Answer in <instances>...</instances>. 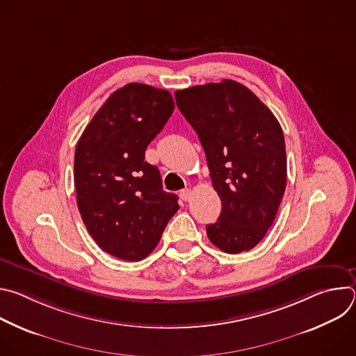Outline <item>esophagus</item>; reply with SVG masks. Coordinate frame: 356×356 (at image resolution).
Listing matches in <instances>:
<instances>
[{
  "label": "esophagus",
  "mask_w": 356,
  "mask_h": 356,
  "mask_svg": "<svg viewBox=\"0 0 356 356\" xmlns=\"http://www.w3.org/2000/svg\"><path fill=\"white\" fill-rule=\"evenodd\" d=\"M180 198H181L183 201H188V200L191 198V190H190V188L181 190V191H180Z\"/></svg>",
  "instance_id": "34e87169"
}]
</instances>
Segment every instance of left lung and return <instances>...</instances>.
Wrapping results in <instances>:
<instances>
[{"label":"left lung","instance_id":"left-lung-1","mask_svg":"<svg viewBox=\"0 0 356 356\" xmlns=\"http://www.w3.org/2000/svg\"><path fill=\"white\" fill-rule=\"evenodd\" d=\"M176 104L206 152L221 198L209 239L227 253L257 246L272 227L286 188V146L273 113L234 80L175 92Z\"/></svg>","mask_w":356,"mask_h":356}]
</instances>
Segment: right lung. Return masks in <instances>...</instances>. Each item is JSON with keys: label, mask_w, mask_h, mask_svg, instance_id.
Segmentation results:
<instances>
[{"label": "right lung", "mask_w": 356, "mask_h": 356, "mask_svg": "<svg viewBox=\"0 0 356 356\" xmlns=\"http://www.w3.org/2000/svg\"><path fill=\"white\" fill-rule=\"evenodd\" d=\"M173 110L168 90L129 83L108 97L77 142V207L97 245L115 258H146L179 210L159 169L145 162Z\"/></svg>", "instance_id": "add662e5"}]
</instances>
